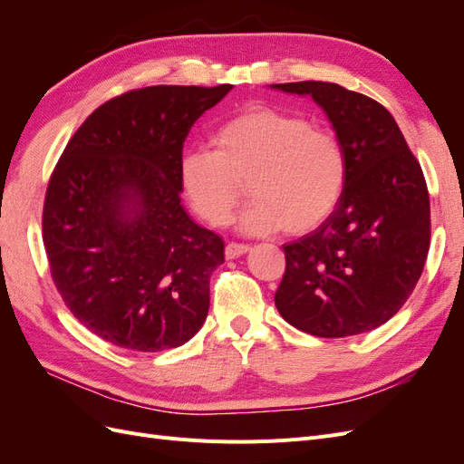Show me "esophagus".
Listing matches in <instances>:
<instances>
[{
    "instance_id": "esophagus-1",
    "label": "esophagus",
    "mask_w": 464,
    "mask_h": 464,
    "mask_svg": "<svg viewBox=\"0 0 464 464\" xmlns=\"http://www.w3.org/2000/svg\"><path fill=\"white\" fill-rule=\"evenodd\" d=\"M251 247L247 246V244H236V242H230L228 246H227V249H224V254H227V257L228 259H236V257H240V256H244V254H247Z\"/></svg>"
}]
</instances>
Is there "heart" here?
I'll return each mask as SVG.
<instances>
[{"mask_svg":"<svg viewBox=\"0 0 464 464\" xmlns=\"http://www.w3.org/2000/svg\"><path fill=\"white\" fill-rule=\"evenodd\" d=\"M213 145L215 150H188L179 160L186 198L210 227L230 222L246 201V188L256 198L240 218L247 234H307L343 199L344 145L302 114L251 106L220 125Z\"/></svg>","mask_w":464,"mask_h":464,"instance_id":"1","label":"heart"}]
</instances>
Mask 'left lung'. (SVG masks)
Segmentation results:
<instances>
[{
  "label": "left lung",
  "instance_id": "obj_1",
  "mask_svg": "<svg viewBox=\"0 0 464 464\" xmlns=\"http://www.w3.org/2000/svg\"><path fill=\"white\" fill-rule=\"evenodd\" d=\"M273 89L310 94L344 145L348 179L334 213L285 246L275 294L290 325L323 339L383 325L412 294L430 249V195L420 162L389 110L336 82Z\"/></svg>",
  "mask_w": 464,
  "mask_h": 464
}]
</instances>
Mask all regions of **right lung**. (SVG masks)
<instances>
[{
	"mask_svg": "<svg viewBox=\"0 0 464 464\" xmlns=\"http://www.w3.org/2000/svg\"><path fill=\"white\" fill-rule=\"evenodd\" d=\"M230 91L123 92L82 121L53 168L42 213L50 273L69 312L106 343L159 353L205 323L224 242L184 210L179 160L191 125Z\"/></svg>",
	"mask_w": 464,
	"mask_h": 464,
	"instance_id": "1",
	"label": "right lung"
}]
</instances>
